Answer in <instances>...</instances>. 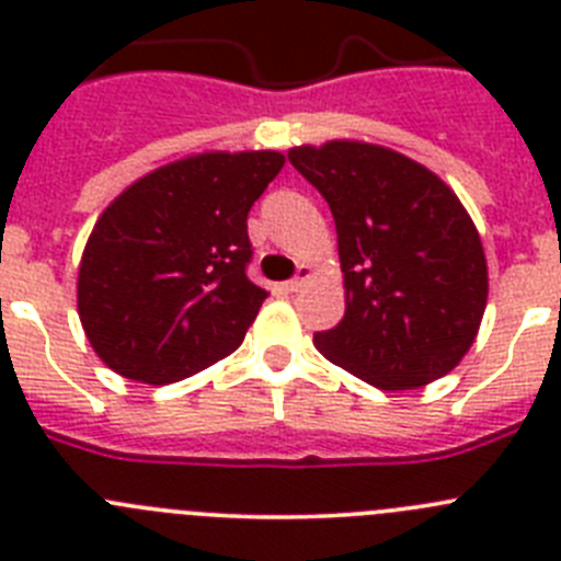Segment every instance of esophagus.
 I'll return each instance as SVG.
<instances>
[{"instance_id": "34e87169", "label": "esophagus", "mask_w": 561, "mask_h": 561, "mask_svg": "<svg viewBox=\"0 0 561 561\" xmlns=\"http://www.w3.org/2000/svg\"><path fill=\"white\" fill-rule=\"evenodd\" d=\"M309 277H311L309 266H300V270H297V275L291 277V280H286L284 289H286V291H300V289H304V286H306V280H309Z\"/></svg>"}]
</instances>
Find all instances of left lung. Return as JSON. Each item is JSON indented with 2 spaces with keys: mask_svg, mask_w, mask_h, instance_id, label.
<instances>
[{
  "mask_svg": "<svg viewBox=\"0 0 561 561\" xmlns=\"http://www.w3.org/2000/svg\"><path fill=\"white\" fill-rule=\"evenodd\" d=\"M289 162L329 202L345 275V317L317 331V348L381 390L447 376L472 348L489 295L483 244L458 196L370 142L300 146Z\"/></svg>",
  "mask_w": 561,
  "mask_h": 561,
  "instance_id": "obj_1",
  "label": "left lung"
}]
</instances>
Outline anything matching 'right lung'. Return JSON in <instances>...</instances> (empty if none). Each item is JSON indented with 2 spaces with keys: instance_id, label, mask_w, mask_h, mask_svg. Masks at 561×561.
<instances>
[{
  "instance_id": "right-lung-1",
  "label": "right lung",
  "mask_w": 561,
  "mask_h": 561,
  "mask_svg": "<svg viewBox=\"0 0 561 561\" xmlns=\"http://www.w3.org/2000/svg\"><path fill=\"white\" fill-rule=\"evenodd\" d=\"M280 168L277 151L199 153L103 210L78 270V314L114 374L171 385L244 342L266 300L247 277V216Z\"/></svg>"
}]
</instances>
